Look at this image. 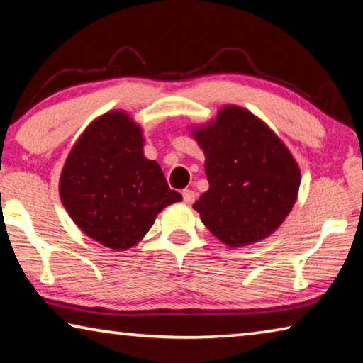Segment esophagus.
Instances as JSON below:
<instances>
[{"label":"esophagus","mask_w":363,"mask_h":363,"mask_svg":"<svg viewBox=\"0 0 363 363\" xmlns=\"http://www.w3.org/2000/svg\"><path fill=\"white\" fill-rule=\"evenodd\" d=\"M182 199L187 205H192L194 200H195V192H194V190H190V189H184L182 190Z\"/></svg>","instance_id":"obj_1"}]
</instances>
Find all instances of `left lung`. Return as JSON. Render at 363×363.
<instances>
[{"label":"left lung","instance_id":"left-lung-1","mask_svg":"<svg viewBox=\"0 0 363 363\" xmlns=\"http://www.w3.org/2000/svg\"><path fill=\"white\" fill-rule=\"evenodd\" d=\"M210 189L194 210L213 235L243 247L270 235L291 211L301 173L290 150L248 110L229 106L194 131Z\"/></svg>","mask_w":363,"mask_h":363}]
</instances>
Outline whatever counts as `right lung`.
<instances>
[{"label": "right lung", "instance_id": "add662e5", "mask_svg": "<svg viewBox=\"0 0 363 363\" xmlns=\"http://www.w3.org/2000/svg\"><path fill=\"white\" fill-rule=\"evenodd\" d=\"M143 145L130 116L106 113L78 139L60 174V200L73 223L107 248H131L164 206L182 200Z\"/></svg>", "mask_w": 363, "mask_h": 363}]
</instances>
